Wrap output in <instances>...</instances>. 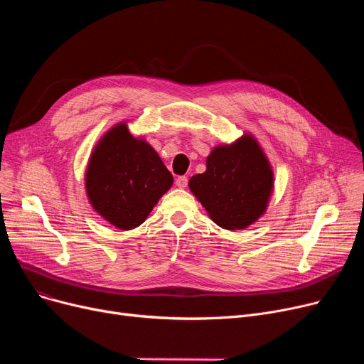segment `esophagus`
I'll return each instance as SVG.
<instances>
[{
	"mask_svg": "<svg viewBox=\"0 0 364 364\" xmlns=\"http://www.w3.org/2000/svg\"><path fill=\"white\" fill-rule=\"evenodd\" d=\"M187 183H188V178H187L186 176H180V177L176 180V184H177V187H180V188L187 187Z\"/></svg>",
	"mask_w": 364,
	"mask_h": 364,
	"instance_id": "34e87169",
	"label": "esophagus"
}]
</instances>
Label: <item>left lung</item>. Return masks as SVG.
<instances>
[{"mask_svg":"<svg viewBox=\"0 0 364 364\" xmlns=\"http://www.w3.org/2000/svg\"><path fill=\"white\" fill-rule=\"evenodd\" d=\"M188 187L220 227L240 230L265 211L273 172L258 143L243 136L232 146L215 147L206 171L190 178Z\"/></svg>","mask_w":364,"mask_h":364,"instance_id":"left-lung-1","label":"left lung"}]
</instances>
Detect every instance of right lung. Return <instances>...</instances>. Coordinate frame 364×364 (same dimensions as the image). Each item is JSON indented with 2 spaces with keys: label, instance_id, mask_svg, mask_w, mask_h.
<instances>
[{
  "label": "right lung",
  "instance_id": "1",
  "mask_svg": "<svg viewBox=\"0 0 364 364\" xmlns=\"http://www.w3.org/2000/svg\"><path fill=\"white\" fill-rule=\"evenodd\" d=\"M172 181L158 153L134 139L125 124L112 128L100 140L85 174L92 208L121 230L139 227Z\"/></svg>",
  "mask_w": 364,
  "mask_h": 364
}]
</instances>
